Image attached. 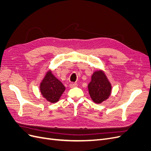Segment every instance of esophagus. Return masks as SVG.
Returning a JSON list of instances; mask_svg holds the SVG:
<instances>
[{
	"mask_svg": "<svg viewBox=\"0 0 151 151\" xmlns=\"http://www.w3.org/2000/svg\"><path fill=\"white\" fill-rule=\"evenodd\" d=\"M70 88H74V87L77 86V84L75 83H71L70 84Z\"/></svg>",
	"mask_w": 151,
	"mask_h": 151,
	"instance_id": "obj_1",
	"label": "esophagus"
}]
</instances>
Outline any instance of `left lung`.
<instances>
[{"instance_id":"8db88e82","label":"left lung","mask_w":151,"mask_h":151,"mask_svg":"<svg viewBox=\"0 0 151 151\" xmlns=\"http://www.w3.org/2000/svg\"><path fill=\"white\" fill-rule=\"evenodd\" d=\"M88 89L93 101L101 103L109 96L111 86L104 73L98 70L92 76L91 81L88 85Z\"/></svg>"}]
</instances>
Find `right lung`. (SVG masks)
I'll return each instance as SVG.
<instances>
[{"label":"right lung","mask_w":151,"mask_h":151,"mask_svg":"<svg viewBox=\"0 0 151 151\" xmlns=\"http://www.w3.org/2000/svg\"><path fill=\"white\" fill-rule=\"evenodd\" d=\"M65 89V86L48 72L40 85V91L43 97L51 103L57 102Z\"/></svg>","instance_id":"1"}]
</instances>
